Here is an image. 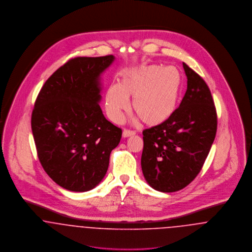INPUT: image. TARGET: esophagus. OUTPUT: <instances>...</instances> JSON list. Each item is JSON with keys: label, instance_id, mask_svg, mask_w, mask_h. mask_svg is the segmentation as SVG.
<instances>
[{"label": "esophagus", "instance_id": "esophagus-1", "mask_svg": "<svg viewBox=\"0 0 252 252\" xmlns=\"http://www.w3.org/2000/svg\"><path fill=\"white\" fill-rule=\"evenodd\" d=\"M136 133L134 131H132V130H128V129H124V131H123V137L124 138H127V137H130V136H133V135H135Z\"/></svg>", "mask_w": 252, "mask_h": 252}]
</instances>
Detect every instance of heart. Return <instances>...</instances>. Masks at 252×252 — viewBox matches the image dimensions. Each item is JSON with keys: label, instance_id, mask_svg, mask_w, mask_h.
<instances>
[{"label": "heart", "instance_id": "obj_1", "mask_svg": "<svg viewBox=\"0 0 252 252\" xmlns=\"http://www.w3.org/2000/svg\"><path fill=\"white\" fill-rule=\"evenodd\" d=\"M182 89V75L174 66L151 64L125 72L120 84L108 87L105 107L108 117L121 123L129 110V101L138 118L148 126L167 122L176 112Z\"/></svg>", "mask_w": 252, "mask_h": 252}]
</instances>
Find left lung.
Masks as SVG:
<instances>
[{"label": "left lung", "mask_w": 252, "mask_h": 252, "mask_svg": "<svg viewBox=\"0 0 252 252\" xmlns=\"http://www.w3.org/2000/svg\"><path fill=\"white\" fill-rule=\"evenodd\" d=\"M187 91L175 114L164 124L143 131L142 170L157 191H180L203 166L216 138L217 114L203 78L183 63Z\"/></svg>", "instance_id": "left-lung-1"}]
</instances>
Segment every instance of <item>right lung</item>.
Instances as JSON below:
<instances>
[{"label": "right lung", "instance_id": "1", "mask_svg": "<svg viewBox=\"0 0 252 252\" xmlns=\"http://www.w3.org/2000/svg\"><path fill=\"white\" fill-rule=\"evenodd\" d=\"M113 56L74 58L54 72L36 97L31 126L38 159L49 177L72 192L104 179L122 129L99 106L100 75Z\"/></svg>", "mask_w": 252, "mask_h": 252}]
</instances>
